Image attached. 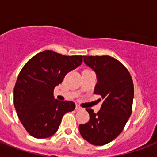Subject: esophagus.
<instances>
[{
    "label": "esophagus",
    "mask_w": 157,
    "mask_h": 157,
    "mask_svg": "<svg viewBox=\"0 0 157 157\" xmlns=\"http://www.w3.org/2000/svg\"><path fill=\"white\" fill-rule=\"evenodd\" d=\"M76 111H80V110H81V107L79 105H76Z\"/></svg>",
    "instance_id": "1"
}]
</instances>
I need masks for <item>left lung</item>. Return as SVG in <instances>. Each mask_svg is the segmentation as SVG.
<instances>
[{"label":"left lung","mask_w":157,"mask_h":157,"mask_svg":"<svg viewBox=\"0 0 157 157\" xmlns=\"http://www.w3.org/2000/svg\"><path fill=\"white\" fill-rule=\"evenodd\" d=\"M84 63L96 74L94 94L102 96V107L96 114L90 108L88 123L79 125L84 139L102 146L112 142L124 129L132 113L134 85L130 74L112 57L84 56ZM101 100V99H100Z\"/></svg>","instance_id":"8db88e82"}]
</instances>
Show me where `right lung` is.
I'll return each instance as SVG.
<instances>
[{"label": "right lung", "instance_id": "obj_1", "mask_svg": "<svg viewBox=\"0 0 157 157\" xmlns=\"http://www.w3.org/2000/svg\"><path fill=\"white\" fill-rule=\"evenodd\" d=\"M83 56L40 52L24 65L13 89V104L26 130L34 138L45 139L56 133L65 113L75 109L71 101L54 97V89L64 76L82 63Z\"/></svg>", "mask_w": 157, "mask_h": 157}]
</instances>
